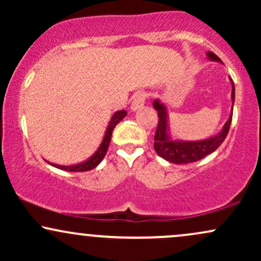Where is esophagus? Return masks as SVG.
Wrapping results in <instances>:
<instances>
[{"label": "esophagus", "mask_w": 261, "mask_h": 261, "mask_svg": "<svg viewBox=\"0 0 261 261\" xmlns=\"http://www.w3.org/2000/svg\"><path fill=\"white\" fill-rule=\"evenodd\" d=\"M146 99H147V93L141 91L135 93V95L133 97V101H131V110H137L140 109L141 107H143Z\"/></svg>", "instance_id": "1"}]
</instances>
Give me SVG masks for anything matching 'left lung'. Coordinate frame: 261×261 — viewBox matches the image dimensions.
Instances as JSON below:
<instances>
[{"label": "left lung", "instance_id": "obj_1", "mask_svg": "<svg viewBox=\"0 0 261 261\" xmlns=\"http://www.w3.org/2000/svg\"><path fill=\"white\" fill-rule=\"evenodd\" d=\"M208 59L214 60V61H221L216 54L208 51ZM232 101L234 103V85L232 81ZM154 109L158 112V125L157 130L154 134V151L157 152L158 155L164 158L166 161L170 163L175 164H187L193 163V162L202 160L203 157L215 152L220 147L221 143L226 139L227 134H228L230 122H232V113H230L229 119L227 120L226 124L220 134L214 137H210L207 140L202 141H173L170 140L167 135L168 130V124H167V112L166 107L160 103V100L155 99L153 101Z\"/></svg>", "mask_w": 261, "mask_h": 261}]
</instances>
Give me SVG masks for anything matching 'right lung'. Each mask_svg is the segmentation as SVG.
Segmentation results:
<instances>
[{"mask_svg": "<svg viewBox=\"0 0 261 261\" xmlns=\"http://www.w3.org/2000/svg\"><path fill=\"white\" fill-rule=\"evenodd\" d=\"M125 116H126V112H125V110H119V112H116L115 114H114L112 120H110V122H109V126H108V128H107V133H106V136H104V139H103V142H101V145L99 146V148H98V151L95 152V153L93 154L89 160L83 162V163L76 164V166H59V164H53V166L56 167V168H59V169L67 170V172H87V170H91L93 168H95V167H97L98 164L103 161V158L106 157L108 147H109L110 140H112V134H113L114 127H115L116 125H118L119 122H120L122 119L125 118Z\"/></svg>", "mask_w": 261, "mask_h": 261, "instance_id": "1", "label": "right lung"}]
</instances>
